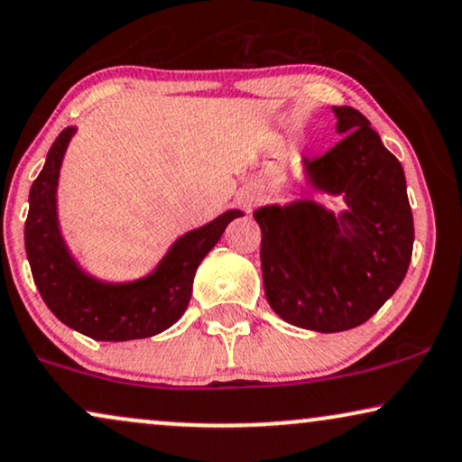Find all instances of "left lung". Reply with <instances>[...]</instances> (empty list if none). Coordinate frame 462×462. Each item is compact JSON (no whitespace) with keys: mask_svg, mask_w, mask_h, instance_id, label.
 Masks as SVG:
<instances>
[{"mask_svg":"<svg viewBox=\"0 0 462 462\" xmlns=\"http://www.w3.org/2000/svg\"><path fill=\"white\" fill-rule=\"evenodd\" d=\"M346 133L321 158L306 160L310 181L342 194L336 217L315 202L255 211L262 276L282 321L334 334L365 323L402 285L411 260L414 217L402 162L353 107H334Z\"/></svg>","mask_w":462,"mask_h":462,"instance_id":"1","label":"left lung"}]
</instances>
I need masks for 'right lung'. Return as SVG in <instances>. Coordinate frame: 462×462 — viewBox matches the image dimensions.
I'll list each match as a JSON object with an SVG mask.
<instances>
[{
	"label": "right lung",
	"instance_id": "obj_1",
	"mask_svg": "<svg viewBox=\"0 0 462 462\" xmlns=\"http://www.w3.org/2000/svg\"><path fill=\"white\" fill-rule=\"evenodd\" d=\"M76 128L54 139L46 164L29 192L24 249L42 300L59 321L101 342L150 337L171 328L188 309L196 268L241 211H226L211 224L181 236L158 270L128 285L86 276L67 254L57 224V181L63 153Z\"/></svg>",
	"mask_w": 462,
	"mask_h": 462
}]
</instances>
